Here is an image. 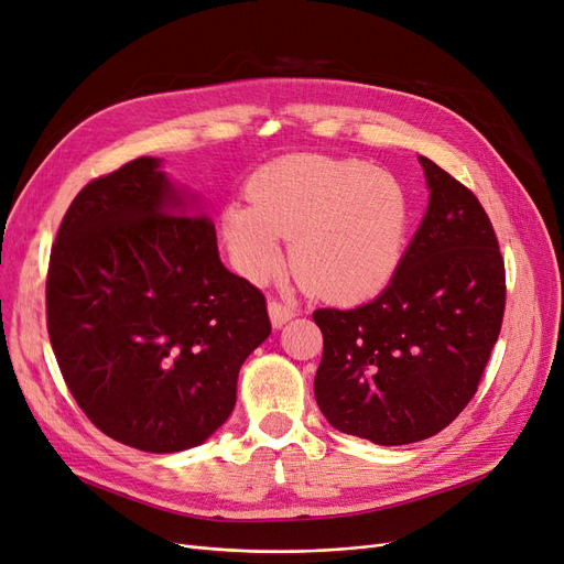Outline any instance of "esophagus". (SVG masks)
I'll return each mask as SVG.
<instances>
[{"label": "esophagus", "mask_w": 564, "mask_h": 564, "mask_svg": "<svg viewBox=\"0 0 564 564\" xmlns=\"http://www.w3.org/2000/svg\"><path fill=\"white\" fill-rule=\"evenodd\" d=\"M268 313H270V322H272V327H282V324H286L289 319H292L294 315H296V311L292 308V305H284L282 301H275L272 299L270 303H268Z\"/></svg>", "instance_id": "1"}]
</instances>
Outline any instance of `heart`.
<instances>
[{
  "label": "heart",
  "mask_w": 564,
  "mask_h": 564,
  "mask_svg": "<svg viewBox=\"0 0 564 564\" xmlns=\"http://www.w3.org/2000/svg\"><path fill=\"white\" fill-rule=\"evenodd\" d=\"M251 204H230L220 232L237 270L265 280L292 240V270L311 294L355 305L395 280L412 232V199L398 176L360 160L292 155L263 166Z\"/></svg>",
  "instance_id": "heart-1"
}]
</instances>
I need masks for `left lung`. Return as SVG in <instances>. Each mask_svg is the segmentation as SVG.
Returning <instances> with one entry per match:
<instances>
[{"instance_id": "obj_1", "label": "left lung", "mask_w": 564, "mask_h": 564, "mask_svg": "<svg viewBox=\"0 0 564 564\" xmlns=\"http://www.w3.org/2000/svg\"><path fill=\"white\" fill-rule=\"evenodd\" d=\"M429 212L383 292L352 311L319 308V412L373 445L433 437L480 386L506 311V268L491 220L464 183L419 158Z\"/></svg>"}]
</instances>
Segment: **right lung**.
<instances>
[{
	"label": "right lung",
	"instance_id": "right-lung-1",
	"mask_svg": "<svg viewBox=\"0 0 564 564\" xmlns=\"http://www.w3.org/2000/svg\"><path fill=\"white\" fill-rule=\"evenodd\" d=\"M46 329L98 431L172 454L226 423L270 319L259 289L220 263L214 220L160 160L139 158L67 207L48 259Z\"/></svg>",
	"mask_w": 564,
	"mask_h": 564
}]
</instances>
